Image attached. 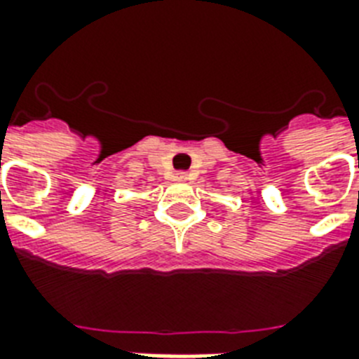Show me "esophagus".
Returning <instances> with one entry per match:
<instances>
[{
  "label": "esophagus",
  "instance_id": "34e87169",
  "mask_svg": "<svg viewBox=\"0 0 359 359\" xmlns=\"http://www.w3.org/2000/svg\"><path fill=\"white\" fill-rule=\"evenodd\" d=\"M175 179L179 180V182H186V180L190 179V175L186 173V171H179V173L175 175Z\"/></svg>",
  "mask_w": 359,
  "mask_h": 359
}]
</instances>
